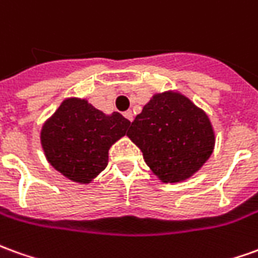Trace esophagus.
Here are the masks:
<instances>
[{
  "mask_svg": "<svg viewBox=\"0 0 258 258\" xmlns=\"http://www.w3.org/2000/svg\"><path fill=\"white\" fill-rule=\"evenodd\" d=\"M124 117H125L128 121H133V120H134V114H133V111L131 110L125 111V113H124Z\"/></svg>",
  "mask_w": 258,
  "mask_h": 258,
  "instance_id": "1",
  "label": "esophagus"
}]
</instances>
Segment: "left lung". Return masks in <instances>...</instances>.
Masks as SVG:
<instances>
[{"mask_svg": "<svg viewBox=\"0 0 258 258\" xmlns=\"http://www.w3.org/2000/svg\"><path fill=\"white\" fill-rule=\"evenodd\" d=\"M152 172L163 181L190 177L214 151L210 118L180 93H160L144 106L128 133Z\"/></svg>", "mask_w": 258, "mask_h": 258, "instance_id": "8db88e82", "label": "left lung"}]
</instances>
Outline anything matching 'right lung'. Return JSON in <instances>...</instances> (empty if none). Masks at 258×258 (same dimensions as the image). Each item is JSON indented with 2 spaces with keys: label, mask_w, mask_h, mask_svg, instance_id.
I'll list each match as a JSON object with an SVG mask.
<instances>
[{
  "label": "right lung",
  "mask_w": 258,
  "mask_h": 258,
  "mask_svg": "<svg viewBox=\"0 0 258 258\" xmlns=\"http://www.w3.org/2000/svg\"><path fill=\"white\" fill-rule=\"evenodd\" d=\"M128 127L120 113L106 116L84 99H67L43 125L41 147L55 170L89 183L107 166L109 148Z\"/></svg>",
  "instance_id": "obj_1"
}]
</instances>
